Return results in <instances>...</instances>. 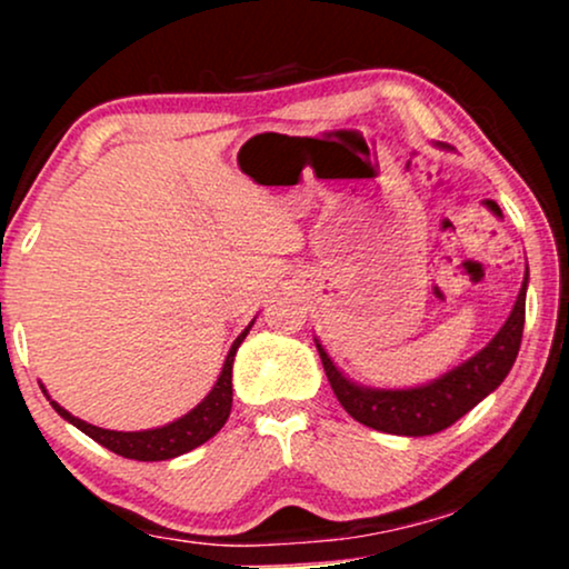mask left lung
Listing matches in <instances>:
<instances>
[{"instance_id":"8db88e82","label":"left lung","mask_w":569,"mask_h":569,"mask_svg":"<svg viewBox=\"0 0 569 569\" xmlns=\"http://www.w3.org/2000/svg\"><path fill=\"white\" fill-rule=\"evenodd\" d=\"M526 284L528 271L508 321H505L497 337L479 355L458 365L456 370L446 372L435 383L407 388V391L355 386L352 380L341 376L337 365L331 362V357L326 355V349L316 341L326 378H329L339 403L360 425L372 427L378 432L407 435V438L435 435L458 422V419L469 415L485 396L492 393L502 383L512 362H516L526 323Z\"/></svg>"}]
</instances>
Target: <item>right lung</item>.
I'll return each instance as SVG.
<instances>
[{"instance_id":"right-lung-1","label":"right lung","mask_w":569,"mask_h":569,"mask_svg":"<svg viewBox=\"0 0 569 569\" xmlns=\"http://www.w3.org/2000/svg\"><path fill=\"white\" fill-rule=\"evenodd\" d=\"M253 321L248 323V329L240 333V337L232 341L228 360L222 365L220 378L204 401L199 403L197 409H191L189 415H183L176 422L166 427H158V430H142V432H116V430H103V427L88 425L82 419L69 415L64 407H59L57 401H51V407L57 409L59 417H64L67 422H72L77 430H82L88 438H92L100 446L113 450L123 458H134V461H168V458L183 456L189 450L199 448L201 442L214 438L217 432L222 430V425L228 422L230 407H232V360H236V352L240 341L246 339V333L251 331ZM46 393V391H43Z\"/></svg>"}]
</instances>
